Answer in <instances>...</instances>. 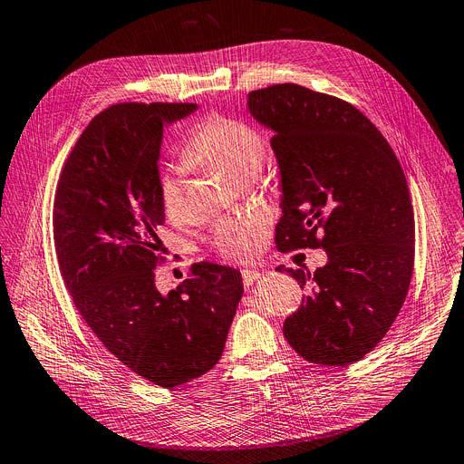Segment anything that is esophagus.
<instances>
[{
	"instance_id": "1",
	"label": "esophagus",
	"mask_w": 464,
	"mask_h": 464,
	"mask_svg": "<svg viewBox=\"0 0 464 464\" xmlns=\"http://www.w3.org/2000/svg\"><path fill=\"white\" fill-rule=\"evenodd\" d=\"M261 277V272L259 270H248V268H244L242 270V280H244V285L246 287H250V285H254V282H257Z\"/></svg>"
}]
</instances>
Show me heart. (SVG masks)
<instances>
[{
  "mask_svg": "<svg viewBox=\"0 0 464 464\" xmlns=\"http://www.w3.org/2000/svg\"><path fill=\"white\" fill-rule=\"evenodd\" d=\"M187 164H208L238 180L254 179L265 160V140L252 125L238 119L208 115L194 127L182 149ZM160 203L169 218L184 214V177L169 168L160 179ZM214 244L226 257H252L261 246V224L224 220L214 229Z\"/></svg>",
  "mask_w": 464,
  "mask_h": 464,
  "instance_id": "obj_1",
  "label": "heart"
}]
</instances>
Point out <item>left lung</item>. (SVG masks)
Wrapping results in <instances>:
<instances>
[{"label": "left lung", "instance_id": "left-lung-1", "mask_svg": "<svg viewBox=\"0 0 464 464\" xmlns=\"http://www.w3.org/2000/svg\"><path fill=\"white\" fill-rule=\"evenodd\" d=\"M248 113L272 132L280 168L277 250L323 248L310 287L285 319L289 345L307 362L349 365L386 335L409 293L414 212L390 143L353 104L296 83L252 91Z\"/></svg>", "mask_w": 464, "mask_h": 464}]
</instances>
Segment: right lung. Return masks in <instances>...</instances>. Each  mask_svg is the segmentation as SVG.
I'll list each match as a JSON object with an SVG mask.
<instances>
[{"label": "right lung", "instance_id": "1", "mask_svg": "<svg viewBox=\"0 0 464 464\" xmlns=\"http://www.w3.org/2000/svg\"><path fill=\"white\" fill-rule=\"evenodd\" d=\"M198 104H115L92 119L61 171L53 201L59 270L101 343L149 382L175 388L218 363L242 298L237 268L194 265L162 295L159 263L164 127Z\"/></svg>", "mask_w": 464, "mask_h": 464}]
</instances>
